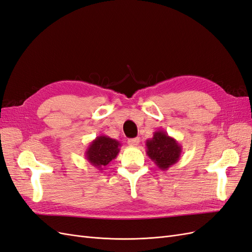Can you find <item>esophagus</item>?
Here are the masks:
<instances>
[{
    "instance_id": "34e87169",
    "label": "esophagus",
    "mask_w": 252,
    "mask_h": 252,
    "mask_svg": "<svg viewBox=\"0 0 252 252\" xmlns=\"http://www.w3.org/2000/svg\"><path fill=\"white\" fill-rule=\"evenodd\" d=\"M139 143H140V139L139 138H133V139H129L128 140V145H129V146H132V147L138 146Z\"/></svg>"
}]
</instances>
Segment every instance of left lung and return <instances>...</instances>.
Wrapping results in <instances>:
<instances>
[{"mask_svg":"<svg viewBox=\"0 0 252 252\" xmlns=\"http://www.w3.org/2000/svg\"><path fill=\"white\" fill-rule=\"evenodd\" d=\"M146 154L161 170H168L177 163L182 154V146L164 130L154 132V136L146 141Z\"/></svg>","mask_w":252,"mask_h":252,"instance_id":"1","label":"left lung"}]
</instances>
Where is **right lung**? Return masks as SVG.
Here are the masks:
<instances>
[{
	"label": "right lung",
	"instance_id": "right-lung-1",
	"mask_svg": "<svg viewBox=\"0 0 252 252\" xmlns=\"http://www.w3.org/2000/svg\"><path fill=\"white\" fill-rule=\"evenodd\" d=\"M121 143L107 135H98L89 144L85 151V158L98 170H103L120 152Z\"/></svg>",
	"mask_w": 252,
	"mask_h": 252
}]
</instances>
